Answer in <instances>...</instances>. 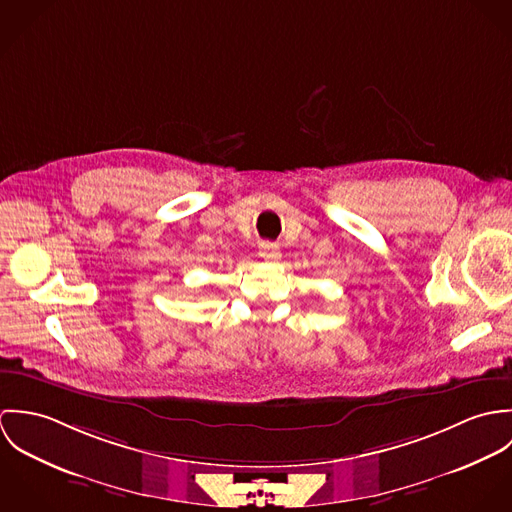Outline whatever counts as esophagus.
Segmentation results:
<instances>
[{"mask_svg": "<svg viewBox=\"0 0 512 512\" xmlns=\"http://www.w3.org/2000/svg\"><path fill=\"white\" fill-rule=\"evenodd\" d=\"M260 256L268 262H276L282 258V252H280V246L274 244V242H262L260 244Z\"/></svg>", "mask_w": 512, "mask_h": 512, "instance_id": "esophagus-1", "label": "esophagus"}]
</instances>
